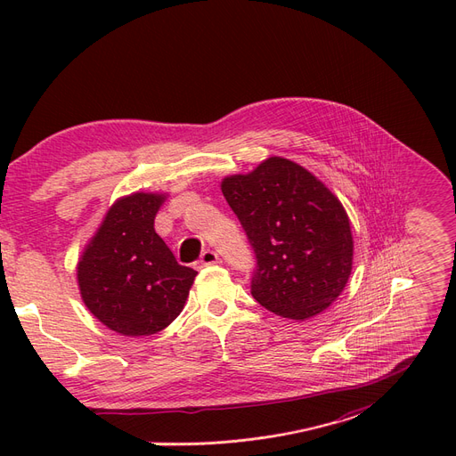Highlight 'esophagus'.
Returning <instances> with one entry per match:
<instances>
[{
    "mask_svg": "<svg viewBox=\"0 0 456 456\" xmlns=\"http://www.w3.org/2000/svg\"><path fill=\"white\" fill-rule=\"evenodd\" d=\"M202 266H208V265H216L217 263V254L216 251H212V249H207V251H202V256H200V261H199Z\"/></svg>",
    "mask_w": 456,
    "mask_h": 456,
    "instance_id": "esophagus-1",
    "label": "esophagus"
}]
</instances>
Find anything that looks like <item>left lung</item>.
<instances>
[{
	"mask_svg": "<svg viewBox=\"0 0 456 456\" xmlns=\"http://www.w3.org/2000/svg\"><path fill=\"white\" fill-rule=\"evenodd\" d=\"M222 191L254 246L251 295L280 317L305 322L325 312L353 268L349 216L327 185L280 156L246 175H229Z\"/></svg>",
	"mask_w": 456,
	"mask_h": 456,
	"instance_id": "8db88e82",
	"label": "left lung"
}]
</instances>
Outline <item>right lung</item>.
<instances>
[{"label":"right lung","mask_w":456,"mask_h":456,"mask_svg":"<svg viewBox=\"0 0 456 456\" xmlns=\"http://www.w3.org/2000/svg\"><path fill=\"white\" fill-rule=\"evenodd\" d=\"M168 193L118 197L77 263L80 298L107 329L144 338L171 325L185 306L197 273L176 263L154 229Z\"/></svg>","instance_id":"1"}]
</instances>
